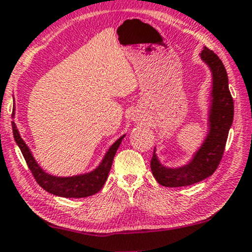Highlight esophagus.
Here are the masks:
<instances>
[{
    "label": "esophagus",
    "instance_id": "34e87169",
    "mask_svg": "<svg viewBox=\"0 0 252 252\" xmlns=\"http://www.w3.org/2000/svg\"><path fill=\"white\" fill-rule=\"evenodd\" d=\"M130 117H131V120L136 123H141L145 120V116L143 115V113L139 109L132 110L131 111V116H130Z\"/></svg>",
    "mask_w": 252,
    "mask_h": 252
}]
</instances>
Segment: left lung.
Segmentation results:
<instances>
[{
	"instance_id": "1",
	"label": "left lung",
	"mask_w": 252,
	"mask_h": 252,
	"mask_svg": "<svg viewBox=\"0 0 252 252\" xmlns=\"http://www.w3.org/2000/svg\"><path fill=\"white\" fill-rule=\"evenodd\" d=\"M199 56L212 73V89L207 110L208 130L201 145L193 152L189 161L180 166L170 167L161 164L155 148L150 164L151 171L155 179L165 187L189 186L211 177L221 161L234 120V101L229 91L224 65L206 46Z\"/></svg>"
}]
</instances>
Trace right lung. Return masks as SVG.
Wrapping results in <instances>:
<instances>
[{
	"label": "right lung",
	"mask_w": 252,
	"mask_h": 252,
	"mask_svg": "<svg viewBox=\"0 0 252 252\" xmlns=\"http://www.w3.org/2000/svg\"><path fill=\"white\" fill-rule=\"evenodd\" d=\"M14 119L15 106L14 109H12V120ZM11 126L16 144L20 148L29 168L32 172L34 179L37 180V183L46 192L62 197H87L97 193L98 190L102 189V186L108 178V174H109L111 164H113L117 149H119L122 139L126 137V133H124L119 139H116L109 146V149L107 150L103 158L101 159L97 166L93 168L92 171L75 174V176L58 177L47 173L45 170H43V167L34 159L30 148H29L27 143L24 142V139L21 137V133L18 131L17 126H16L14 121L11 122Z\"/></svg>",
	"instance_id": "1"
}]
</instances>
